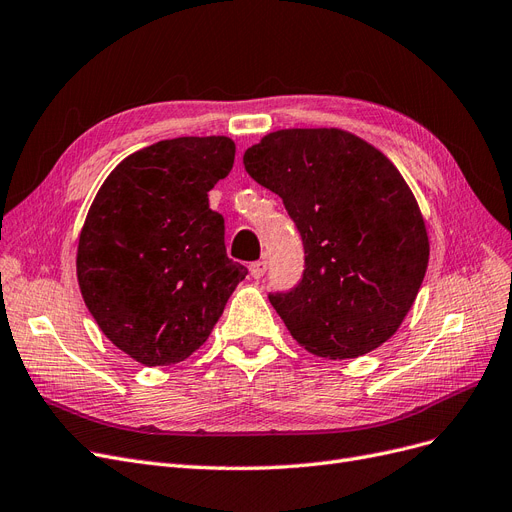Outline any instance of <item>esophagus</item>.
Listing matches in <instances>:
<instances>
[{
	"label": "esophagus",
	"instance_id": "obj_1",
	"mask_svg": "<svg viewBox=\"0 0 512 512\" xmlns=\"http://www.w3.org/2000/svg\"><path fill=\"white\" fill-rule=\"evenodd\" d=\"M266 270H268V263L266 261H253L251 266H249V272H251V276L255 278V280H259L263 274H266Z\"/></svg>",
	"mask_w": 512,
	"mask_h": 512
}]
</instances>
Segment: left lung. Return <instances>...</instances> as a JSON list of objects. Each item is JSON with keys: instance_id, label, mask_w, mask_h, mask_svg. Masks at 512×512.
<instances>
[{"instance_id": "1", "label": "left lung", "mask_w": 512, "mask_h": 512, "mask_svg": "<svg viewBox=\"0 0 512 512\" xmlns=\"http://www.w3.org/2000/svg\"><path fill=\"white\" fill-rule=\"evenodd\" d=\"M244 168L285 202L306 270L270 304L310 354L344 361L399 331L422 287L430 242L396 166L342 128H285L244 151Z\"/></svg>"}]
</instances>
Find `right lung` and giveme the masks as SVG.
Segmentation results:
<instances>
[{"mask_svg": "<svg viewBox=\"0 0 512 512\" xmlns=\"http://www.w3.org/2000/svg\"><path fill=\"white\" fill-rule=\"evenodd\" d=\"M234 156L230 137L158 141L113 168L90 204L75 257L84 304L145 367L192 356L246 276L208 206Z\"/></svg>", "mask_w": 512, "mask_h": 512, "instance_id": "right-lung-1", "label": "right lung"}]
</instances>
